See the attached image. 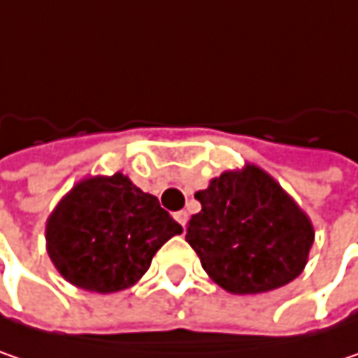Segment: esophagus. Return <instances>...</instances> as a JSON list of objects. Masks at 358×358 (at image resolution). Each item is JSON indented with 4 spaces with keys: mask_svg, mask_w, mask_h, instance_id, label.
Instances as JSON below:
<instances>
[{
    "mask_svg": "<svg viewBox=\"0 0 358 358\" xmlns=\"http://www.w3.org/2000/svg\"><path fill=\"white\" fill-rule=\"evenodd\" d=\"M175 220H177V222H179L183 228H185V226H187V220H189V216H187V212H183V210H181V212H177V214H175Z\"/></svg>",
    "mask_w": 358,
    "mask_h": 358,
    "instance_id": "1",
    "label": "esophagus"
}]
</instances>
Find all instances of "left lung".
<instances>
[{
    "instance_id": "left-lung-1",
    "label": "left lung",
    "mask_w": 358,
    "mask_h": 358,
    "mask_svg": "<svg viewBox=\"0 0 358 358\" xmlns=\"http://www.w3.org/2000/svg\"><path fill=\"white\" fill-rule=\"evenodd\" d=\"M195 199L201 212L189 220L185 241L222 289L263 294L303 271L314 226L263 169L226 171Z\"/></svg>"
}]
</instances>
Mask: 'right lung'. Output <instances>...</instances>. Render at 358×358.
<instances>
[{"label":"right lung","mask_w":358,"mask_h":358,"mask_svg":"<svg viewBox=\"0 0 358 358\" xmlns=\"http://www.w3.org/2000/svg\"><path fill=\"white\" fill-rule=\"evenodd\" d=\"M181 232L155 195L115 173L83 179L64 195L46 222V250L75 287L114 294L134 285Z\"/></svg>","instance_id":"add662e5"}]
</instances>
